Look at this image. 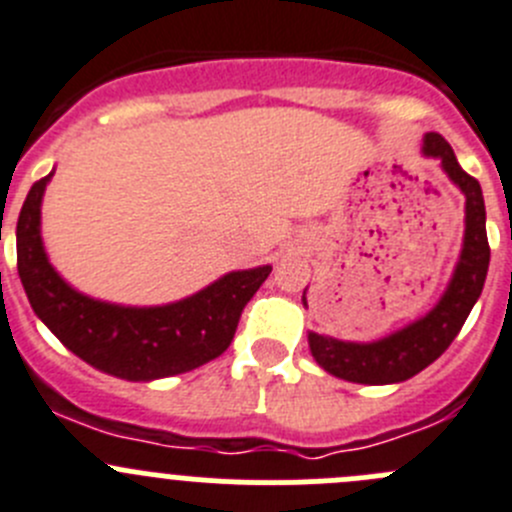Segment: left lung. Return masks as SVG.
Returning <instances> with one entry per match:
<instances>
[{
	"instance_id": "1",
	"label": "left lung",
	"mask_w": 512,
	"mask_h": 512,
	"mask_svg": "<svg viewBox=\"0 0 512 512\" xmlns=\"http://www.w3.org/2000/svg\"><path fill=\"white\" fill-rule=\"evenodd\" d=\"M422 154L427 159H437L447 179L465 194V234H462L457 265L450 283L429 313L379 341H341L308 331V346L315 364L336 379L369 386L412 379L447 351L482 293L487 265H490V245H487L485 199H482L480 181L462 171L452 146L439 133H424ZM305 290L303 305H308Z\"/></svg>"
}]
</instances>
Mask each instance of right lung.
I'll return each mask as SVG.
<instances>
[{
    "label": "right lung",
    "instance_id": "1",
    "mask_svg": "<svg viewBox=\"0 0 512 512\" xmlns=\"http://www.w3.org/2000/svg\"><path fill=\"white\" fill-rule=\"evenodd\" d=\"M52 174L37 181L17 219V270L35 315L60 343L93 369L126 381L186 374L222 356L242 308L272 265L232 270L199 293L166 305H121L75 290L52 267L42 242V197Z\"/></svg>",
    "mask_w": 512,
    "mask_h": 512
}]
</instances>
